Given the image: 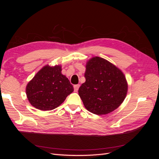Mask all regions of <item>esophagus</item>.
Wrapping results in <instances>:
<instances>
[{"instance_id":"1","label":"esophagus","mask_w":159,"mask_h":159,"mask_svg":"<svg viewBox=\"0 0 159 159\" xmlns=\"http://www.w3.org/2000/svg\"><path fill=\"white\" fill-rule=\"evenodd\" d=\"M80 84H77V85H75L74 86L75 92H77V91H78V89H79V88H80Z\"/></svg>"}]
</instances>
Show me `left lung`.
<instances>
[{"instance_id":"8db88e82","label":"left lung","mask_w":159,"mask_h":159,"mask_svg":"<svg viewBox=\"0 0 159 159\" xmlns=\"http://www.w3.org/2000/svg\"><path fill=\"white\" fill-rule=\"evenodd\" d=\"M85 83L78 93L85 107L91 113L106 115L118 108L126 98L125 76L116 66L100 57L86 64Z\"/></svg>"}]
</instances>
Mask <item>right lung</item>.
<instances>
[{
    "label": "right lung",
    "mask_w": 159,
    "mask_h": 159,
    "mask_svg": "<svg viewBox=\"0 0 159 159\" xmlns=\"http://www.w3.org/2000/svg\"><path fill=\"white\" fill-rule=\"evenodd\" d=\"M61 71L60 65H47L28 82L26 93L32 106L42 111L54 109L73 92V85Z\"/></svg>",
    "instance_id": "add662e5"
}]
</instances>
